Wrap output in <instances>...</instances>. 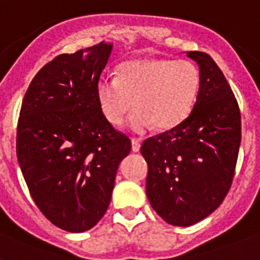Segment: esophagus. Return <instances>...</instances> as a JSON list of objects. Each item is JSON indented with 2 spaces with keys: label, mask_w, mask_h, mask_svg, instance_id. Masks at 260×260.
I'll return each instance as SVG.
<instances>
[{
  "label": "esophagus",
  "mask_w": 260,
  "mask_h": 260,
  "mask_svg": "<svg viewBox=\"0 0 260 260\" xmlns=\"http://www.w3.org/2000/svg\"><path fill=\"white\" fill-rule=\"evenodd\" d=\"M131 143H132V150H134V152H139V150H140L141 141L139 140V139H132Z\"/></svg>",
  "instance_id": "esophagus-1"
}]
</instances>
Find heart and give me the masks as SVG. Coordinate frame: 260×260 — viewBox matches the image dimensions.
Masks as SVG:
<instances>
[{"mask_svg": "<svg viewBox=\"0 0 260 260\" xmlns=\"http://www.w3.org/2000/svg\"><path fill=\"white\" fill-rule=\"evenodd\" d=\"M200 88V74L189 60L145 58L123 63L117 78L102 76L96 95L100 110L112 125L124 123L134 110L129 126L143 132L152 124L171 129L189 115Z\"/></svg>", "mask_w": 260, "mask_h": 260, "instance_id": "b5f03b06", "label": "heart"}]
</instances>
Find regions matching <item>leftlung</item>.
I'll return each mask as SVG.
<instances>
[{"label":"left lung","mask_w":260,"mask_h":260,"mask_svg":"<svg viewBox=\"0 0 260 260\" xmlns=\"http://www.w3.org/2000/svg\"><path fill=\"white\" fill-rule=\"evenodd\" d=\"M186 55L200 67L190 115L141 145L148 162L147 197L164 221L190 226L222 204L234 178L241 112L230 84L206 52Z\"/></svg>","instance_id":"8db88e82"}]
</instances>
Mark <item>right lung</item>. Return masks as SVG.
Listing matches in <instances>:
<instances>
[{
    "label": "right lung",
    "mask_w": 260,
    "mask_h": 260,
    "mask_svg": "<svg viewBox=\"0 0 260 260\" xmlns=\"http://www.w3.org/2000/svg\"><path fill=\"white\" fill-rule=\"evenodd\" d=\"M112 51L100 42L39 70L23 98L17 158L30 196L52 224L92 229L110 206L131 140L104 117L96 84Z\"/></svg>",
    "instance_id": "add662e5"
}]
</instances>
